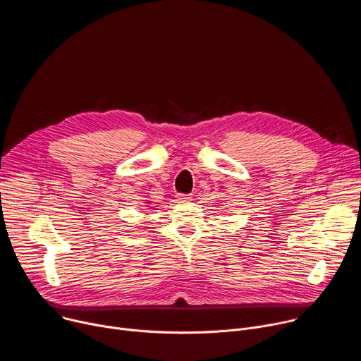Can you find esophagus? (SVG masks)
<instances>
[{
    "mask_svg": "<svg viewBox=\"0 0 361 361\" xmlns=\"http://www.w3.org/2000/svg\"><path fill=\"white\" fill-rule=\"evenodd\" d=\"M176 198H177V202H188L191 200V197L187 194H177Z\"/></svg>",
    "mask_w": 361,
    "mask_h": 361,
    "instance_id": "esophagus-1",
    "label": "esophagus"
}]
</instances>
